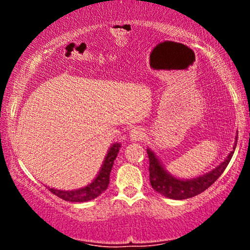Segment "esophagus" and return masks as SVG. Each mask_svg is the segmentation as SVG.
Returning <instances> with one entry per match:
<instances>
[{
  "mask_svg": "<svg viewBox=\"0 0 250 250\" xmlns=\"http://www.w3.org/2000/svg\"><path fill=\"white\" fill-rule=\"evenodd\" d=\"M145 136H146L145 130H143V129L140 128V127L133 128L130 130V133H129V139H130L133 142L142 141V140L145 139Z\"/></svg>",
  "mask_w": 250,
  "mask_h": 250,
  "instance_id": "1",
  "label": "esophagus"
}]
</instances>
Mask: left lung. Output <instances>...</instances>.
Masks as SVG:
<instances>
[{"mask_svg":"<svg viewBox=\"0 0 250 250\" xmlns=\"http://www.w3.org/2000/svg\"><path fill=\"white\" fill-rule=\"evenodd\" d=\"M237 135L235 136L233 150L228 154L225 161L221 162L217 167L211 169L208 173L200 175L194 179H180L174 176L166 169L161 160L157 157L154 150L147 148L149 157V179L150 185L155 191L171 200H185L196 196L208 189L222 175L225 169L230 162L236 148Z\"/></svg>","mask_w":250,"mask_h":250,"instance_id":"8db88e82","label":"left lung"}]
</instances>
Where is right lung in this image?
<instances>
[{"mask_svg": "<svg viewBox=\"0 0 250 250\" xmlns=\"http://www.w3.org/2000/svg\"><path fill=\"white\" fill-rule=\"evenodd\" d=\"M120 148H121V143L119 142H114L109 147L99 173L96 174L94 180L84 187L71 189V190H62V189L50 187L48 188L56 196L61 197L64 201H69V202H88V201L96 199L108 188L109 176H110L111 168H113L114 161H115L117 154H119Z\"/></svg>", "mask_w": 250, "mask_h": 250, "instance_id": "right-lung-1", "label": "right lung"}]
</instances>
